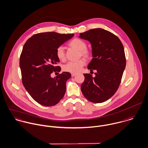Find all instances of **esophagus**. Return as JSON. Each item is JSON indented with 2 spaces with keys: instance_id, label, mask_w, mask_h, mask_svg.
Masks as SVG:
<instances>
[{
  "instance_id": "esophagus-1",
  "label": "esophagus",
  "mask_w": 148,
  "mask_h": 148,
  "mask_svg": "<svg viewBox=\"0 0 148 148\" xmlns=\"http://www.w3.org/2000/svg\"><path fill=\"white\" fill-rule=\"evenodd\" d=\"M76 75V74H74V73H71V76L72 77H74Z\"/></svg>"
}]
</instances>
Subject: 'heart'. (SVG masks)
Masks as SVG:
<instances>
[{
  "mask_svg": "<svg viewBox=\"0 0 148 148\" xmlns=\"http://www.w3.org/2000/svg\"><path fill=\"white\" fill-rule=\"evenodd\" d=\"M69 45L79 51V57L81 56L86 59L90 57V52L86 49L87 45L82 39L78 38H74L69 43ZM56 55L58 59L61 61H64L66 59L64 49L61 46L57 49ZM85 64V62L82 59L77 62H70L63 66V69L64 71L76 74L81 70Z\"/></svg>",
  "mask_w": 148,
  "mask_h": 148,
  "instance_id": "heart-1",
  "label": "heart"
}]
</instances>
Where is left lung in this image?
Masks as SVG:
<instances>
[{
    "label": "left lung",
    "mask_w": 148,
    "mask_h": 148,
    "mask_svg": "<svg viewBox=\"0 0 148 148\" xmlns=\"http://www.w3.org/2000/svg\"><path fill=\"white\" fill-rule=\"evenodd\" d=\"M79 37L90 43L92 59L88 69L97 71L94 77L84 74L82 92L90 102H103L115 94L121 83L126 67L123 45L114 34L100 28L81 33Z\"/></svg>",
    "instance_id": "8db88e82"
}]
</instances>
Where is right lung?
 <instances>
[{
  "label": "right lung",
  "instance_id": "obj_1",
  "mask_svg": "<svg viewBox=\"0 0 148 148\" xmlns=\"http://www.w3.org/2000/svg\"><path fill=\"white\" fill-rule=\"evenodd\" d=\"M74 35L39 33L32 35L23 46L19 60L22 82L31 97L42 105L54 106L64 95L70 73L62 72L56 78H52L51 74L61 70L56 66L59 62L57 49Z\"/></svg>",
  "mask_w": 148,
  "mask_h": 148
}]
</instances>
